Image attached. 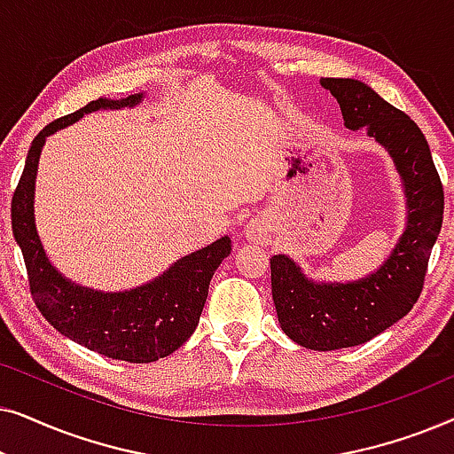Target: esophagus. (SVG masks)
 Instances as JSON below:
<instances>
[{
  "label": "esophagus",
  "instance_id": "34e87169",
  "mask_svg": "<svg viewBox=\"0 0 454 454\" xmlns=\"http://www.w3.org/2000/svg\"><path fill=\"white\" fill-rule=\"evenodd\" d=\"M247 238H252V239H256L258 238V231H256V229H247Z\"/></svg>",
  "mask_w": 454,
  "mask_h": 454
}]
</instances>
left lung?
Segmentation results:
<instances>
[{
    "instance_id": "left-lung-1",
    "label": "left lung",
    "mask_w": 454,
    "mask_h": 454,
    "mask_svg": "<svg viewBox=\"0 0 454 454\" xmlns=\"http://www.w3.org/2000/svg\"><path fill=\"white\" fill-rule=\"evenodd\" d=\"M349 129L388 148L409 202L407 229L380 270L357 283H312L287 256L270 258L272 300L281 328L297 345L334 351L362 345L401 320L424 289L427 262L444 215V188L426 136L411 117L351 78H322Z\"/></svg>"
}]
</instances>
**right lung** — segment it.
Listing matches in <instances>:
<instances>
[{"label": "right lung", "instance_id": "right-lung-1", "mask_svg": "<svg viewBox=\"0 0 454 454\" xmlns=\"http://www.w3.org/2000/svg\"><path fill=\"white\" fill-rule=\"evenodd\" d=\"M142 95L121 101L97 98L41 129L30 145L27 165L12 196V231L20 246L30 295L55 331L86 349L129 364H151L179 349L196 331L208 285L223 258L231 254V239L221 238L185 256L153 283L123 294H101L74 285L49 264L35 227V177L41 148L55 129L105 107L136 105Z\"/></svg>", "mask_w": 454, "mask_h": 454}]
</instances>
